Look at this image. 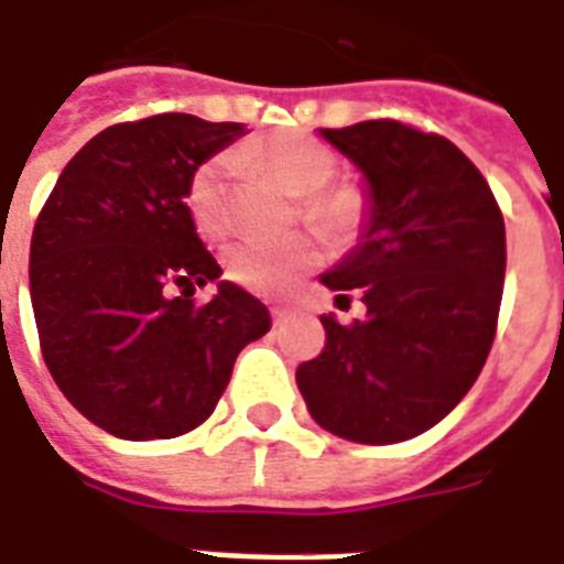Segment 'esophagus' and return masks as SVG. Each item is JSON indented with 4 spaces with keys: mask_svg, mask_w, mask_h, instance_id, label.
Segmentation results:
<instances>
[{
    "mask_svg": "<svg viewBox=\"0 0 564 564\" xmlns=\"http://www.w3.org/2000/svg\"><path fill=\"white\" fill-rule=\"evenodd\" d=\"M295 311L293 307H286V304H274V307H271V316H274V323H283V319H286V316H293Z\"/></svg>",
    "mask_w": 564,
    "mask_h": 564,
    "instance_id": "esophagus-1",
    "label": "esophagus"
}]
</instances>
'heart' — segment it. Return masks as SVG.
I'll return each mask as SVG.
<instances>
[{"label":"heart","mask_w":564,"mask_h":564,"mask_svg":"<svg viewBox=\"0 0 564 564\" xmlns=\"http://www.w3.org/2000/svg\"><path fill=\"white\" fill-rule=\"evenodd\" d=\"M245 161L269 170L290 194L302 199V218L328 239L352 236L361 220V197L352 187L328 185L337 173V154L307 133H281L269 143L241 149ZM232 158L218 154L187 182V212L206 241H220L229 232L227 182ZM319 250L307 236L286 241H241L229 250L227 271L232 281L250 293H286L304 271L316 265Z\"/></svg>","instance_id":"1"}]
</instances>
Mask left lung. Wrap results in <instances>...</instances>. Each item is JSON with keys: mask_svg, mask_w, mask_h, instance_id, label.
I'll return each instance as SVG.
<instances>
[{"mask_svg": "<svg viewBox=\"0 0 564 564\" xmlns=\"http://www.w3.org/2000/svg\"><path fill=\"white\" fill-rule=\"evenodd\" d=\"M365 178L358 245L319 281L365 319L323 314L325 349L295 370L319 427L391 445L440 424L481 373L505 281V220L478 166L440 133L377 119L319 128Z\"/></svg>", "mask_w": 564, "mask_h": 564, "instance_id": "8db88e82", "label": "left lung"}]
</instances>
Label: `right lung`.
<instances>
[{"label":"right lung","instance_id":"1","mask_svg":"<svg viewBox=\"0 0 564 564\" xmlns=\"http://www.w3.org/2000/svg\"><path fill=\"white\" fill-rule=\"evenodd\" d=\"M245 124L164 112L112 124L62 170L37 215L29 293L50 373L119 440H173L215 412L236 358L271 328L269 307L219 281L187 212V182Z\"/></svg>","mask_w":564,"mask_h":564}]
</instances>
